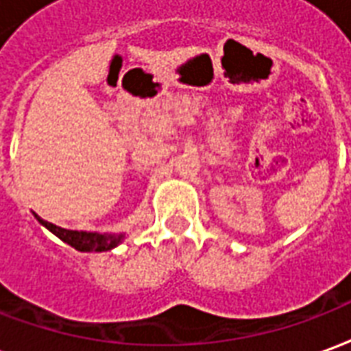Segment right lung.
Here are the masks:
<instances>
[{
  "instance_id": "obj_1",
  "label": "right lung",
  "mask_w": 351,
  "mask_h": 351,
  "mask_svg": "<svg viewBox=\"0 0 351 351\" xmlns=\"http://www.w3.org/2000/svg\"><path fill=\"white\" fill-rule=\"evenodd\" d=\"M37 216V214H35ZM37 220L41 221L43 226L50 229L58 239H62L64 243L71 244L75 250L79 252H107L112 250L116 244L120 243L123 235H97V233H86V231H69V229L58 228L50 221L43 220L37 216Z\"/></svg>"
}]
</instances>
